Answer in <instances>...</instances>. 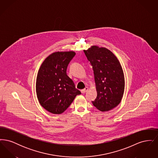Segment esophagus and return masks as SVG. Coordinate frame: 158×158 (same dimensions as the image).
Segmentation results:
<instances>
[{"label":"esophagus","mask_w":158,"mask_h":158,"mask_svg":"<svg viewBox=\"0 0 158 158\" xmlns=\"http://www.w3.org/2000/svg\"><path fill=\"white\" fill-rule=\"evenodd\" d=\"M88 90V87H86V88H85L81 90V92H82V94H84V93H85Z\"/></svg>","instance_id":"1"}]
</instances>
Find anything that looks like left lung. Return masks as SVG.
Returning <instances> with one entry per match:
<instances>
[{"label":"left lung","mask_w":158,"mask_h":158,"mask_svg":"<svg viewBox=\"0 0 158 158\" xmlns=\"http://www.w3.org/2000/svg\"><path fill=\"white\" fill-rule=\"evenodd\" d=\"M94 70L97 97L92 101L101 111L116 107L123 98L125 81L120 63L110 50L92 45L83 50Z\"/></svg>","instance_id":"1"}]
</instances>
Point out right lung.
<instances>
[{
    "label": "right lung",
    "mask_w": 158,
    "mask_h": 158,
    "mask_svg": "<svg viewBox=\"0 0 158 158\" xmlns=\"http://www.w3.org/2000/svg\"><path fill=\"white\" fill-rule=\"evenodd\" d=\"M75 52H57L48 56L38 72L36 93L38 101L50 113H63L80 90L76 89L75 83L68 76L67 68Z\"/></svg>",
    "instance_id": "right-lung-1"
}]
</instances>
